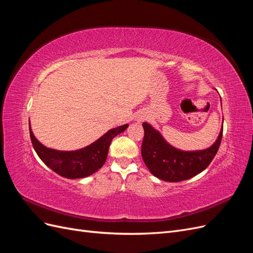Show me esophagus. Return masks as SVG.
Listing matches in <instances>:
<instances>
[{"label": "esophagus", "instance_id": "1", "mask_svg": "<svg viewBox=\"0 0 253 253\" xmlns=\"http://www.w3.org/2000/svg\"><path fill=\"white\" fill-rule=\"evenodd\" d=\"M145 118H147V117H145V115H144V114H139L138 116H137V119H136V120L138 121L139 124H140V122H141V121H143Z\"/></svg>", "mask_w": 253, "mask_h": 253}]
</instances>
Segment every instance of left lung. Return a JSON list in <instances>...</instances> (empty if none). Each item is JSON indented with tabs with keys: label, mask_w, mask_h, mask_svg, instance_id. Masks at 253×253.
<instances>
[{
	"label": "left lung",
	"mask_w": 253,
	"mask_h": 253,
	"mask_svg": "<svg viewBox=\"0 0 253 253\" xmlns=\"http://www.w3.org/2000/svg\"><path fill=\"white\" fill-rule=\"evenodd\" d=\"M144 137L141 145L142 159L149 171L165 181H181L203 172L216 155L223 136L219 135L210 148L200 151H181L168 143L151 125L143 122Z\"/></svg>",
	"instance_id": "obj_1"
}]
</instances>
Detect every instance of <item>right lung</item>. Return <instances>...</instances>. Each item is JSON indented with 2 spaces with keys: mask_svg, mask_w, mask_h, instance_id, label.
<instances>
[{
  "mask_svg": "<svg viewBox=\"0 0 253 253\" xmlns=\"http://www.w3.org/2000/svg\"><path fill=\"white\" fill-rule=\"evenodd\" d=\"M128 125L120 126L106 132L95 142L76 151H58L45 147L38 140L30 127L29 133L38 156L48 168L65 178H83L94 174L104 165L114 137L125 132Z\"/></svg>",
  "mask_w": 253,
  "mask_h": 253,
  "instance_id": "1",
  "label": "right lung"
}]
</instances>
